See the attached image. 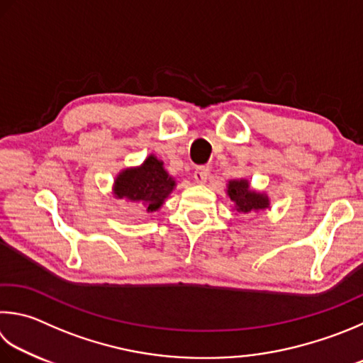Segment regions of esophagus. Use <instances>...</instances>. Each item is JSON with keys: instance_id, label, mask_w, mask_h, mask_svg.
Masks as SVG:
<instances>
[{"instance_id": "1", "label": "esophagus", "mask_w": 363, "mask_h": 363, "mask_svg": "<svg viewBox=\"0 0 363 363\" xmlns=\"http://www.w3.org/2000/svg\"><path fill=\"white\" fill-rule=\"evenodd\" d=\"M194 177H195V182L204 184V182L208 181V177H209V169H208V168H204V167H201V168H196Z\"/></svg>"}]
</instances>
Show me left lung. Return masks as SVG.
<instances>
[{"instance_id":"left-lung-1","label":"left lung","mask_w":363,"mask_h":363,"mask_svg":"<svg viewBox=\"0 0 363 363\" xmlns=\"http://www.w3.org/2000/svg\"><path fill=\"white\" fill-rule=\"evenodd\" d=\"M227 195L233 203L236 213L252 216L269 208V199L267 194L257 192L247 179H232L227 184Z\"/></svg>"}]
</instances>
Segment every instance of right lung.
<instances>
[{"instance_id": "right-lung-1", "label": "right lung", "mask_w": 363, "mask_h": 363, "mask_svg": "<svg viewBox=\"0 0 363 363\" xmlns=\"http://www.w3.org/2000/svg\"><path fill=\"white\" fill-rule=\"evenodd\" d=\"M174 187V177L168 174L162 160L150 154L140 167L125 168L117 174L113 195L118 200L138 204L147 213H154L163 206Z\"/></svg>"}]
</instances>
